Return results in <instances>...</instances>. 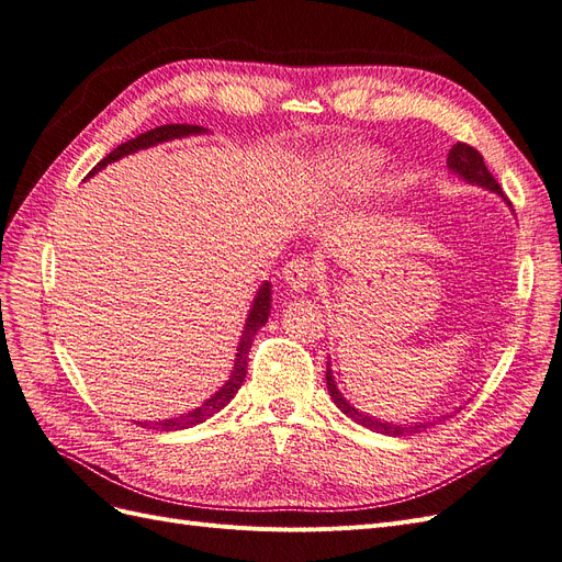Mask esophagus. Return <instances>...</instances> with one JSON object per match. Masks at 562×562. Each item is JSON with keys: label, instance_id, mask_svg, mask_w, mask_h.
Masks as SVG:
<instances>
[{"label": "esophagus", "instance_id": "obj_1", "mask_svg": "<svg viewBox=\"0 0 562 562\" xmlns=\"http://www.w3.org/2000/svg\"><path fill=\"white\" fill-rule=\"evenodd\" d=\"M283 283H285V291L291 295H302L307 291L310 283H312V267L307 260H293L283 267V274H281Z\"/></svg>", "mask_w": 562, "mask_h": 562}]
</instances>
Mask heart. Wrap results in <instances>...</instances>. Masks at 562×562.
Listing matches in <instances>:
<instances>
[{
    "label": "heart",
    "instance_id": "b5f03b06",
    "mask_svg": "<svg viewBox=\"0 0 562 562\" xmlns=\"http://www.w3.org/2000/svg\"><path fill=\"white\" fill-rule=\"evenodd\" d=\"M382 151L370 145H351L316 155L302 164L297 192L312 206H333L366 194L382 168Z\"/></svg>",
    "mask_w": 562,
    "mask_h": 562
}]
</instances>
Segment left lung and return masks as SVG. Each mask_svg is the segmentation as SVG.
I'll use <instances>...</instances> for the list:
<instances>
[{
  "mask_svg": "<svg viewBox=\"0 0 562 562\" xmlns=\"http://www.w3.org/2000/svg\"><path fill=\"white\" fill-rule=\"evenodd\" d=\"M448 171H450L452 176H457L459 180H464L467 184L483 187V190H487V192H492V194H497V196L506 203V206L512 209V201H508L506 194L502 192V187H499V182L495 180V176H492V173L487 171V166H485V161H483V157H481V151H475L473 147H469V145H464V143L452 145L450 155H448ZM512 213H514V209H512ZM330 366H333V363H330V356H328V363H326V384H328V394H330L333 403H335V405L339 407V411H342L349 419H353L356 424H361V427H366V429H370V431H378V434H384V436H415V434H422V431H427V429L436 427L438 422L450 419L454 413H459V411H462V407H464V405H459V407H454L452 413L438 415V417H434V419H422V422H386V419H378V417H372L370 413H363V411H359V407H353V405L345 398L342 391L337 389V382H335V378H333V368H330Z\"/></svg>",
  "mask_w": 562,
  "mask_h": 562,
  "instance_id": "left-lung-1",
  "label": "left lung"
}]
</instances>
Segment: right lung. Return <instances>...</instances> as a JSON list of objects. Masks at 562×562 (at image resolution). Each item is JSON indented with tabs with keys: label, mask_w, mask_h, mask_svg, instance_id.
<instances>
[{
	"label": "right lung",
	"mask_w": 562,
	"mask_h": 562,
	"mask_svg": "<svg viewBox=\"0 0 562 562\" xmlns=\"http://www.w3.org/2000/svg\"><path fill=\"white\" fill-rule=\"evenodd\" d=\"M206 133H211V131L203 128V126H190V124H166V126H157L151 131H145V133L138 135V138L122 143L116 149H112L110 155L93 168L89 178L95 176L98 171H103L108 164H114V161L124 159L128 155H135V151H140V149L155 147V145H161V143L180 140V138H190V135H206ZM269 312H271V283L262 281V285L258 288V293H255V297L250 302V310H248V316H246V323H244L239 345H236V359H234L232 372H229V378L225 380V384L220 386L215 394H211V398H206L201 405H196L194 411H187L178 417H168V419H159V422H147L145 419V422H138L140 427L159 429V431H180V429L196 427V424L206 422L215 413L223 411V407L236 394H239V389H241V384L246 380V372H248V351H250V345H252V337L258 335V330L267 323Z\"/></svg>",
	"instance_id": "obj_1"
}]
</instances>
